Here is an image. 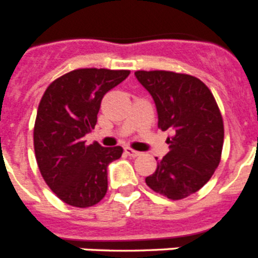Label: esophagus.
Returning a JSON list of instances; mask_svg holds the SVG:
<instances>
[{
	"label": "esophagus",
	"mask_w": 258,
	"mask_h": 258,
	"mask_svg": "<svg viewBox=\"0 0 258 258\" xmlns=\"http://www.w3.org/2000/svg\"><path fill=\"white\" fill-rule=\"evenodd\" d=\"M125 154L129 155V156H132V157H137V156H140L141 152L136 151V150L131 149V147H125Z\"/></svg>",
	"instance_id": "obj_1"
}]
</instances>
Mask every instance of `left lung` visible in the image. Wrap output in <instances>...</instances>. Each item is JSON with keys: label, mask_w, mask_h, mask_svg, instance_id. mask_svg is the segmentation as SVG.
<instances>
[{"label": "left lung", "mask_w": 258, "mask_h": 258, "mask_svg": "<svg viewBox=\"0 0 258 258\" xmlns=\"http://www.w3.org/2000/svg\"><path fill=\"white\" fill-rule=\"evenodd\" d=\"M137 80L151 94L157 126L165 132L170 151L157 160V169L146 178L155 192L168 199L190 197L211 179L220 164L223 121L213 94L190 75L169 71H137Z\"/></svg>", "instance_id": "left-lung-1"}]
</instances>
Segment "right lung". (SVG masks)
Masks as SVG:
<instances>
[{
  "instance_id": "add662e5",
  "label": "right lung",
  "mask_w": 258,
  "mask_h": 258,
  "mask_svg": "<svg viewBox=\"0 0 258 258\" xmlns=\"http://www.w3.org/2000/svg\"><path fill=\"white\" fill-rule=\"evenodd\" d=\"M129 71L83 68L56 79L38 106L33 143L40 172L52 192L70 206L86 208L107 192V168L121 157L120 146L86 145L104 94Z\"/></svg>"
}]
</instances>
